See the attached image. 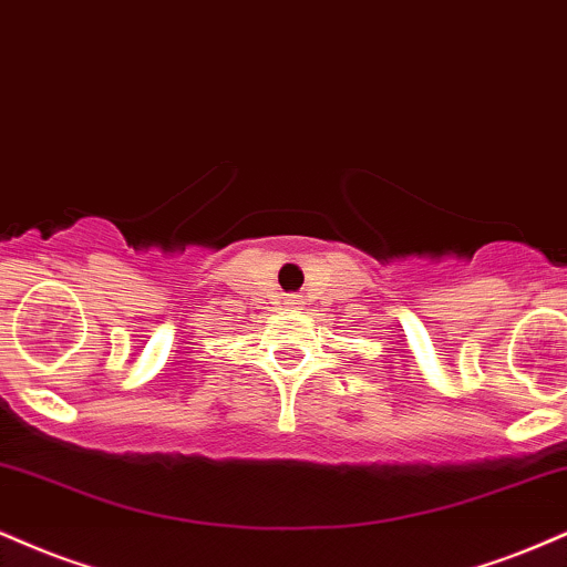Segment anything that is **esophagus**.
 I'll use <instances>...</instances> for the list:
<instances>
[{"label": "esophagus", "mask_w": 567, "mask_h": 567, "mask_svg": "<svg viewBox=\"0 0 567 567\" xmlns=\"http://www.w3.org/2000/svg\"><path fill=\"white\" fill-rule=\"evenodd\" d=\"M289 302H291V305H297V302H299V299H289Z\"/></svg>", "instance_id": "1"}]
</instances>
